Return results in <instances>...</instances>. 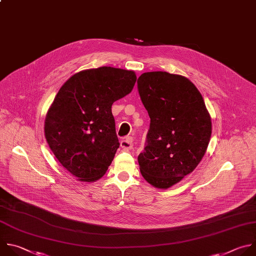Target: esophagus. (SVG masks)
<instances>
[{"label": "esophagus", "mask_w": 256, "mask_h": 256, "mask_svg": "<svg viewBox=\"0 0 256 256\" xmlns=\"http://www.w3.org/2000/svg\"><path fill=\"white\" fill-rule=\"evenodd\" d=\"M120 144H121V147L125 149H131L133 147V138L130 136H127L121 140Z\"/></svg>", "instance_id": "1"}]
</instances>
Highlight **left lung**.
I'll use <instances>...</instances> for the list:
<instances>
[{"label": "left lung", "mask_w": 256, "mask_h": 256, "mask_svg": "<svg viewBox=\"0 0 256 256\" xmlns=\"http://www.w3.org/2000/svg\"><path fill=\"white\" fill-rule=\"evenodd\" d=\"M150 126L138 156L142 176L168 188L190 174L205 156L212 133L205 102L186 78L166 72L142 74L137 80Z\"/></svg>", "instance_id": "8db88e82"}]
</instances>
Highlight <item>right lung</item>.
<instances>
[{"label":"right lung","mask_w":256,"mask_h":256,"mask_svg":"<svg viewBox=\"0 0 256 256\" xmlns=\"http://www.w3.org/2000/svg\"><path fill=\"white\" fill-rule=\"evenodd\" d=\"M136 82L132 70L110 66L74 74L58 90L45 119L54 154L80 180L103 176L119 148L112 105Z\"/></svg>","instance_id":"1"}]
</instances>
